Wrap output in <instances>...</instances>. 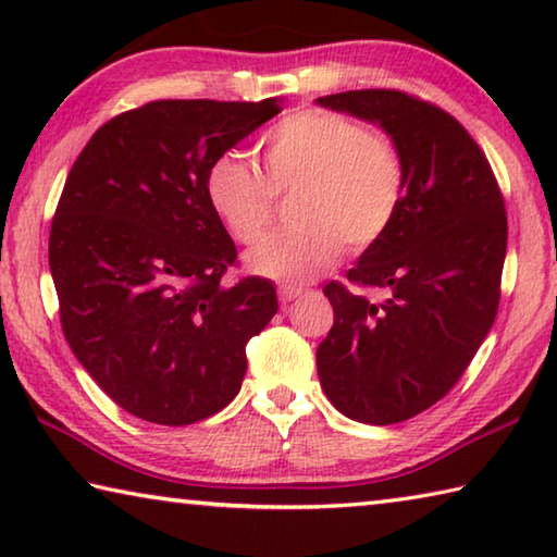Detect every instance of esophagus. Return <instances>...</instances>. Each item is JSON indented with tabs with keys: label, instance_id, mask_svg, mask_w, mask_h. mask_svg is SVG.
I'll return each instance as SVG.
<instances>
[{
	"label": "esophagus",
	"instance_id": "obj_1",
	"mask_svg": "<svg viewBox=\"0 0 557 557\" xmlns=\"http://www.w3.org/2000/svg\"><path fill=\"white\" fill-rule=\"evenodd\" d=\"M277 295H280L282 305H289V301H295V299L301 297V289L295 287V285H280L277 287Z\"/></svg>",
	"mask_w": 557,
	"mask_h": 557
}]
</instances>
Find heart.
I'll return each instance as SVG.
<instances>
[{"mask_svg":"<svg viewBox=\"0 0 557 557\" xmlns=\"http://www.w3.org/2000/svg\"><path fill=\"white\" fill-rule=\"evenodd\" d=\"M262 176L235 154L206 169V199L235 240L265 235L277 194H295L299 228L272 235L245 256L262 277L307 282L342 258L344 243L366 250L391 231L405 196L400 149L342 112L299 110L262 137Z\"/></svg>","mask_w":557,"mask_h":557,"instance_id":"obj_1","label":"heart"}]
</instances>
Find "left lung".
Instances as JSON below:
<instances>
[{
  "mask_svg": "<svg viewBox=\"0 0 557 557\" xmlns=\"http://www.w3.org/2000/svg\"><path fill=\"white\" fill-rule=\"evenodd\" d=\"M317 106L379 125L405 164L398 219L348 270L356 285L388 297L371 301L329 282L334 326L317 348L334 408L393 425L445 398L494 324L504 199L482 149L437 106L400 90H348Z\"/></svg>",
  "mask_w": 557,
  "mask_h": 557,
  "instance_id": "8db88e82",
  "label": "left lung"
}]
</instances>
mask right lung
<instances>
[{"label": "right lung", "mask_w": 557, "mask_h": 557, "mask_svg": "<svg viewBox=\"0 0 557 557\" xmlns=\"http://www.w3.org/2000/svg\"><path fill=\"white\" fill-rule=\"evenodd\" d=\"M277 112V98L147 102L106 122L65 178L49 238L65 342L135 418L223 410L277 312L270 280L221 282L238 252L206 199L213 159Z\"/></svg>", "instance_id": "add662e5"}]
</instances>
